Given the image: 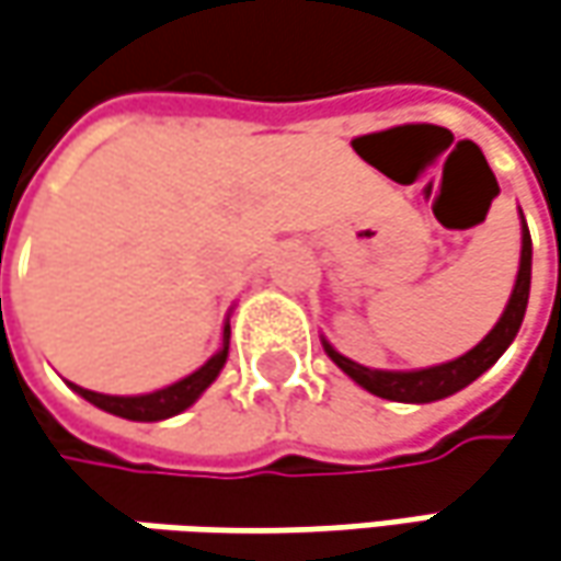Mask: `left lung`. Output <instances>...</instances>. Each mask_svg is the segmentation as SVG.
<instances>
[{
    "label": "left lung",
    "mask_w": 561,
    "mask_h": 561,
    "mask_svg": "<svg viewBox=\"0 0 561 561\" xmlns=\"http://www.w3.org/2000/svg\"><path fill=\"white\" fill-rule=\"evenodd\" d=\"M527 298H530V231H527V221H524V231H520V270H517V282H514L508 308L499 317V323L489 330V336L479 346L470 348L467 355L445 362V365H435V368H422V371H375V368H365V365L352 362L346 355H340L327 340H323V348L348 378L362 383L375 397L397 400V403H435V400H445L450 393L463 390L467 383H473L482 371H489L502 358V352L511 346V340L520 330V320H524V311H527Z\"/></svg>",
    "instance_id": "obj_1"
}]
</instances>
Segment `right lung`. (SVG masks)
Returning <instances> with one entry per match:
<instances>
[{
	"label": "right lung",
	"mask_w": 561,
	"mask_h": 561,
	"mask_svg": "<svg viewBox=\"0 0 561 561\" xmlns=\"http://www.w3.org/2000/svg\"><path fill=\"white\" fill-rule=\"evenodd\" d=\"M228 336H231V327L225 323V343H221V348L215 352L213 358L203 368H196L193 375H186V378L171 383V387H161L154 393H142V397H107V393H94V390H84V387H76V383H72V390L79 397H84L88 403H94L98 410L114 412L119 419H133V422L171 419V415H178L186 407H193L203 397V390L218 378V371L225 368V358H228Z\"/></svg>",
	"instance_id": "right-lung-1"
}]
</instances>
